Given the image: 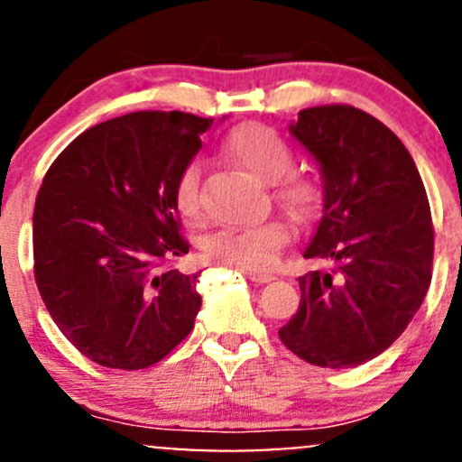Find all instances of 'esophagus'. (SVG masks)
Returning a JSON list of instances; mask_svg holds the SVG:
<instances>
[{
  "label": "esophagus",
  "mask_w": 462,
  "mask_h": 462,
  "mask_svg": "<svg viewBox=\"0 0 462 462\" xmlns=\"http://www.w3.org/2000/svg\"><path fill=\"white\" fill-rule=\"evenodd\" d=\"M244 274H245L250 281H254V283H270V281H274V274H270V272L244 270Z\"/></svg>",
  "instance_id": "34e87169"
}]
</instances>
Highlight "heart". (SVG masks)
<instances>
[{"label":"heart","mask_w":462,"mask_h":462,"mask_svg":"<svg viewBox=\"0 0 462 462\" xmlns=\"http://www.w3.org/2000/svg\"><path fill=\"white\" fill-rule=\"evenodd\" d=\"M226 152L241 168L265 183L278 181L292 168L294 162L292 148L285 143V139L263 124H244L232 130L226 139ZM276 197L296 217H308L319 208L320 188L314 179L290 172L279 182ZM174 201H177V210L183 218L199 217L201 199H199L197 166H188L181 172ZM290 232L292 230L283 218H270V221L256 223V226L218 230L208 236L203 250H206L208 259L215 263L239 265L245 270H265L274 263L281 247L290 241Z\"/></svg>","instance_id":"b5f03b06"}]
</instances>
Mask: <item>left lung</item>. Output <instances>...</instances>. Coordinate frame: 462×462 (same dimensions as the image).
Here are the masks:
<instances>
[{
	"mask_svg": "<svg viewBox=\"0 0 462 462\" xmlns=\"http://www.w3.org/2000/svg\"><path fill=\"white\" fill-rule=\"evenodd\" d=\"M290 134L323 179V215L303 256L329 270L299 276V310L279 337L312 365H363L405 332L430 288L423 179L401 139L352 106L300 110Z\"/></svg>",
	"mask_w": 462,
	"mask_h": 462,
	"instance_id": "8db88e82",
	"label": "left lung"
}]
</instances>
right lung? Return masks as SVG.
<instances>
[{
	"label": "right lung",
	"instance_id": "1",
	"mask_svg": "<svg viewBox=\"0 0 462 462\" xmlns=\"http://www.w3.org/2000/svg\"><path fill=\"white\" fill-rule=\"evenodd\" d=\"M212 119L130 113L81 133L43 177L32 215L35 281L61 334L90 361L143 370L168 356L201 310L174 201Z\"/></svg>",
	"mask_w": 462,
	"mask_h": 462
}]
</instances>
